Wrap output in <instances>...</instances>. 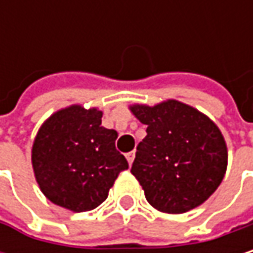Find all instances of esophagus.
<instances>
[{
	"label": "esophagus",
	"instance_id": "obj_1",
	"mask_svg": "<svg viewBox=\"0 0 253 253\" xmlns=\"http://www.w3.org/2000/svg\"><path fill=\"white\" fill-rule=\"evenodd\" d=\"M126 158H127V161H128V164L131 166V164H133V160H134V151H131V152L126 154Z\"/></svg>",
	"mask_w": 253,
	"mask_h": 253
}]
</instances>
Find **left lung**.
I'll use <instances>...</instances> for the list:
<instances>
[{
    "mask_svg": "<svg viewBox=\"0 0 253 253\" xmlns=\"http://www.w3.org/2000/svg\"><path fill=\"white\" fill-rule=\"evenodd\" d=\"M130 111L146 125L131 166L146 201L167 214L204 204L227 170V145L217 125L176 99L154 107L134 104Z\"/></svg>",
    "mask_w": 253,
    "mask_h": 253,
    "instance_id": "left-lung-1",
    "label": "left lung"
}]
</instances>
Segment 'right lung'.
Wrapping results in <instances>:
<instances>
[{"label":"right lung","instance_id":"obj_1","mask_svg":"<svg viewBox=\"0 0 253 253\" xmlns=\"http://www.w3.org/2000/svg\"><path fill=\"white\" fill-rule=\"evenodd\" d=\"M102 111L70 105L39 128L32 166L42 193L55 205L84 212L101 205L128 169L116 149L117 131L101 126Z\"/></svg>","mask_w":253,"mask_h":253}]
</instances>
